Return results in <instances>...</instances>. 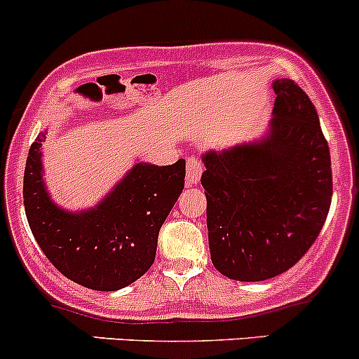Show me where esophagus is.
Instances as JSON below:
<instances>
[{
    "instance_id": "obj_1",
    "label": "esophagus",
    "mask_w": 359,
    "mask_h": 359,
    "mask_svg": "<svg viewBox=\"0 0 359 359\" xmlns=\"http://www.w3.org/2000/svg\"><path fill=\"white\" fill-rule=\"evenodd\" d=\"M202 171H204V165H202V162L198 161V158H195V157L188 158L187 161V183L190 184V187L197 184L198 181H201Z\"/></svg>"
}]
</instances>
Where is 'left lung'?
Instances as JSON below:
<instances>
[{
    "label": "left lung",
    "mask_w": 359,
    "mask_h": 359,
    "mask_svg": "<svg viewBox=\"0 0 359 359\" xmlns=\"http://www.w3.org/2000/svg\"><path fill=\"white\" fill-rule=\"evenodd\" d=\"M271 121L249 142L202 154L214 268L262 282L292 268L327 219L332 165L315 105L290 79L271 83Z\"/></svg>",
    "instance_id": "8db88e82"
}]
</instances>
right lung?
<instances>
[{
	"instance_id": "1",
	"label": "right lung",
	"mask_w": 359,
	"mask_h": 359,
	"mask_svg": "<svg viewBox=\"0 0 359 359\" xmlns=\"http://www.w3.org/2000/svg\"><path fill=\"white\" fill-rule=\"evenodd\" d=\"M39 133L24 172V205L36 242L51 264L91 290L131 285L154 264L158 230L184 187V161L155 165L136 158L93 207L70 210L53 201L44 178Z\"/></svg>"
}]
</instances>
